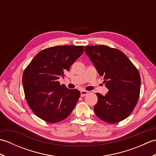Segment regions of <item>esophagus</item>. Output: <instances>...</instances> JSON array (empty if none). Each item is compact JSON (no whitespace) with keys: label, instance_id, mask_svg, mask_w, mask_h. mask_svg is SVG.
I'll return each mask as SVG.
<instances>
[{"label":"esophagus","instance_id":"34e87169","mask_svg":"<svg viewBox=\"0 0 156 156\" xmlns=\"http://www.w3.org/2000/svg\"><path fill=\"white\" fill-rule=\"evenodd\" d=\"M88 94V92L87 90H81L80 91V94H81L82 97H85V96H87Z\"/></svg>","mask_w":156,"mask_h":156}]
</instances>
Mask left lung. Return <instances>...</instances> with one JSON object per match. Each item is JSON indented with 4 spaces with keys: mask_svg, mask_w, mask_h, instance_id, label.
Listing matches in <instances>:
<instances>
[{
    "mask_svg": "<svg viewBox=\"0 0 156 156\" xmlns=\"http://www.w3.org/2000/svg\"><path fill=\"white\" fill-rule=\"evenodd\" d=\"M99 75L104 77L108 92L96 93L94 111L97 117L109 123L127 118L137 105L140 93L141 77L136 67L123 53L107 45L85 46Z\"/></svg>",
    "mask_w": 156,
    "mask_h": 156,
    "instance_id": "1",
    "label": "left lung"
}]
</instances>
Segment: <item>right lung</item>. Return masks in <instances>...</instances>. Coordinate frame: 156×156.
I'll list each match as a JSON object with an SVG mask.
<instances>
[{"label":"right lung","instance_id":"add662e5","mask_svg":"<svg viewBox=\"0 0 156 156\" xmlns=\"http://www.w3.org/2000/svg\"><path fill=\"white\" fill-rule=\"evenodd\" d=\"M84 46H55L43 49L25 68L22 82L25 98L34 113L54 123L70 115L80 97L76 89H68L58 79L83 54Z\"/></svg>","mask_w":156,"mask_h":156}]
</instances>
